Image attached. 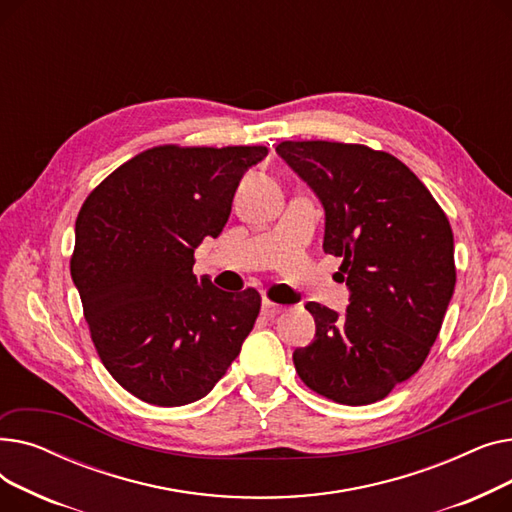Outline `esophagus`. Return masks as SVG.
Segmentation results:
<instances>
[{
    "instance_id": "obj_1",
    "label": "esophagus",
    "mask_w": 512,
    "mask_h": 512,
    "mask_svg": "<svg viewBox=\"0 0 512 512\" xmlns=\"http://www.w3.org/2000/svg\"><path fill=\"white\" fill-rule=\"evenodd\" d=\"M284 311V307L282 305H278V303H272L270 299H263V303H261V313L263 315H267V317H276L278 313H282Z\"/></svg>"
}]
</instances>
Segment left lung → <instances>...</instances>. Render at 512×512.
Instances as JSON below:
<instances>
[{"label": "left lung", "mask_w": 512, "mask_h": 512, "mask_svg": "<svg viewBox=\"0 0 512 512\" xmlns=\"http://www.w3.org/2000/svg\"><path fill=\"white\" fill-rule=\"evenodd\" d=\"M276 153L326 211L324 251L342 257L348 307L305 309L315 338L292 355L299 378L340 405L386 398L423 365L454 292L446 213L400 159L365 145L284 141Z\"/></svg>", "instance_id": "1"}]
</instances>
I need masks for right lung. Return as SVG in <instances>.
I'll list each match as a JSON object with an SVG mask.
<instances>
[{"label":"right lung","instance_id":"add662e5","mask_svg":"<svg viewBox=\"0 0 512 512\" xmlns=\"http://www.w3.org/2000/svg\"><path fill=\"white\" fill-rule=\"evenodd\" d=\"M265 155L267 147H153L80 207L70 274L93 344L112 378L149 405L209 394L255 326L259 292L197 280L193 257L205 236L222 234L242 174Z\"/></svg>","mask_w":512,"mask_h":512}]
</instances>
